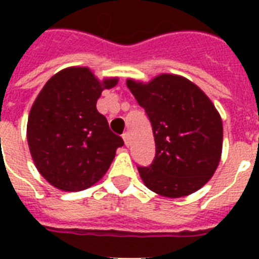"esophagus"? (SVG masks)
<instances>
[{
	"label": "esophagus",
	"mask_w": 259,
	"mask_h": 259,
	"mask_svg": "<svg viewBox=\"0 0 259 259\" xmlns=\"http://www.w3.org/2000/svg\"><path fill=\"white\" fill-rule=\"evenodd\" d=\"M122 137H123V140H124L125 146L130 145V134H128V132H125V134H123Z\"/></svg>",
	"instance_id": "34e87169"
}]
</instances>
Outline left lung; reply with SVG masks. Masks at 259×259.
<instances>
[{
    "label": "left lung",
    "instance_id": "left-lung-1",
    "mask_svg": "<svg viewBox=\"0 0 259 259\" xmlns=\"http://www.w3.org/2000/svg\"><path fill=\"white\" fill-rule=\"evenodd\" d=\"M127 87L152 123L155 157L137 167L144 184L159 196L194 193L214 175L222 155L223 124L209 97L191 80L161 74L148 83L127 79Z\"/></svg>",
    "mask_w": 259,
    "mask_h": 259
}]
</instances>
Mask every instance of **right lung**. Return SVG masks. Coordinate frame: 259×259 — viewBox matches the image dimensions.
<instances>
[{
    "mask_svg": "<svg viewBox=\"0 0 259 259\" xmlns=\"http://www.w3.org/2000/svg\"><path fill=\"white\" fill-rule=\"evenodd\" d=\"M118 80H98L88 67H67L53 75L36 97L27 123L29 152L41 176L57 189L92 187L124 144L96 107L102 91Z\"/></svg>",
    "mask_w": 259,
    "mask_h": 259,
    "instance_id": "add662e5",
    "label": "right lung"
}]
</instances>
